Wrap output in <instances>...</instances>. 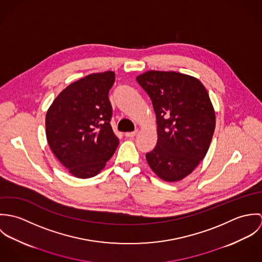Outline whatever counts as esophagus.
<instances>
[{
	"mask_svg": "<svg viewBox=\"0 0 262 262\" xmlns=\"http://www.w3.org/2000/svg\"><path fill=\"white\" fill-rule=\"evenodd\" d=\"M137 133H138V130H135V131H133V132H127V133H125V136H126V137H129V138H132V137H134Z\"/></svg>",
	"mask_w": 262,
	"mask_h": 262,
	"instance_id": "esophagus-1",
	"label": "esophagus"
}]
</instances>
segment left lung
<instances>
[{
	"mask_svg": "<svg viewBox=\"0 0 262 262\" xmlns=\"http://www.w3.org/2000/svg\"><path fill=\"white\" fill-rule=\"evenodd\" d=\"M136 80L156 114L158 139L147 162L166 182L183 180L204 159L215 131L209 94L199 79L176 72L150 71Z\"/></svg>",
	"mask_w": 262,
	"mask_h": 262,
	"instance_id": "left-lung-1",
	"label": "left lung"
}]
</instances>
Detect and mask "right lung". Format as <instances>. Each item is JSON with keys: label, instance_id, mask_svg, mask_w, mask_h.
<instances>
[{"label": "right lung", "instance_id": "obj_1", "mask_svg": "<svg viewBox=\"0 0 262 262\" xmlns=\"http://www.w3.org/2000/svg\"><path fill=\"white\" fill-rule=\"evenodd\" d=\"M114 82L113 72L86 75L67 86L46 114L48 144L76 178L97 176L118 147L110 124Z\"/></svg>", "mask_w": 262, "mask_h": 262}]
</instances>
